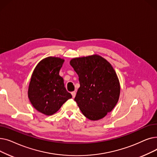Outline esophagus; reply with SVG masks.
I'll return each instance as SVG.
<instances>
[{
	"label": "esophagus",
	"instance_id": "34e87169",
	"mask_svg": "<svg viewBox=\"0 0 157 157\" xmlns=\"http://www.w3.org/2000/svg\"><path fill=\"white\" fill-rule=\"evenodd\" d=\"M71 94H72V97H73V98H74V97H75V96H76V92H75V91H74V92H71Z\"/></svg>",
	"mask_w": 157,
	"mask_h": 157
}]
</instances>
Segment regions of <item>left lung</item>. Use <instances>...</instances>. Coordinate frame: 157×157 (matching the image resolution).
Returning <instances> with one entry per match:
<instances>
[{
  "mask_svg": "<svg viewBox=\"0 0 157 157\" xmlns=\"http://www.w3.org/2000/svg\"><path fill=\"white\" fill-rule=\"evenodd\" d=\"M70 64L79 76L80 87L74 101L90 120L103 118L117 105L120 93L117 74L111 63L94 55L73 59Z\"/></svg>",
  "mask_w": 157,
  "mask_h": 157,
  "instance_id": "obj_1",
  "label": "left lung"
}]
</instances>
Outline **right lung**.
<instances>
[{
	"mask_svg": "<svg viewBox=\"0 0 157 157\" xmlns=\"http://www.w3.org/2000/svg\"><path fill=\"white\" fill-rule=\"evenodd\" d=\"M64 60L49 56L40 61L34 69L29 86L28 97L33 107L45 115H52L72 95L65 88L59 75Z\"/></svg>",
	"mask_w": 157,
	"mask_h": 157,
	"instance_id": "obj_1",
	"label": "right lung"
}]
</instances>
